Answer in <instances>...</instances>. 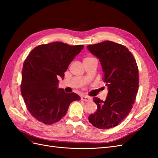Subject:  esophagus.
Returning a JSON list of instances; mask_svg holds the SVG:
<instances>
[{
	"instance_id": "1",
	"label": "esophagus",
	"mask_w": 158,
	"mask_h": 158,
	"mask_svg": "<svg viewBox=\"0 0 158 158\" xmlns=\"http://www.w3.org/2000/svg\"><path fill=\"white\" fill-rule=\"evenodd\" d=\"M81 99H82V100H83L84 102H89V101H92V99L90 97L85 96V95H83V96H82V98H81Z\"/></svg>"
}]
</instances>
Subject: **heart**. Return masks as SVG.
<instances>
[{
	"label": "heart",
	"instance_id": "heart-1",
	"mask_svg": "<svg viewBox=\"0 0 158 158\" xmlns=\"http://www.w3.org/2000/svg\"><path fill=\"white\" fill-rule=\"evenodd\" d=\"M95 59L93 58V57H89V56H88V57H85V58L84 59V61H88V60H94Z\"/></svg>",
	"mask_w": 158,
	"mask_h": 158
}]
</instances>
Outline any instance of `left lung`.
Here are the masks:
<instances>
[{
	"label": "left lung",
	"instance_id": "obj_1",
	"mask_svg": "<svg viewBox=\"0 0 158 158\" xmlns=\"http://www.w3.org/2000/svg\"><path fill=\"white\" fill-rule=\"evenodd\" d=\"M87 48L99 60L108 89L105 101L94 98L98 109L88 120L100 129L112 128L127 117L135 102L139 83L138 66L131 52L121 44L106 41Z\"/></svg>",
	"mask_w": 158,
	"mask_h": 158
}]
</instances>
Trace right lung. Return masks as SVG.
<instances>
[{
    "label": "right lung",
    "mask_w": 158,
    "mask_h": 158,
    "mask_svg": "<svg viewBox=\"0 0 158 158\" xmlns=\"http://www.w3.org/2000/svg\"><path fill=\"white\" fill-rule=\"evenodd\" d=\"M84 45L71 46L52 42L36 47L23 63L21 93L31 115L45 125L59 121L67 113L70 104L80 97L59 88L58 77L64 73Z\"/></svg>",
    "instance_id": "right-lung-1"
}]
</instances>
